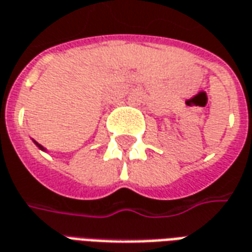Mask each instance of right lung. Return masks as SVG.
<instances>
[{
    "mask_svg": "<svg viewBox=\"0 0 252 252\" xmlns=\"http://www.w3.org/2000/svg\"><path fill=\"white\" fill-rule=\"evenodd\" d=\"M36 144H38V143H36ZM38 146H39V147H40V149H43V147H42V146H40V144H38Z\"/></svg>",
    "mask_w": 252,
    "mask_h": 252,
    "instance_id": "add662e5",
    "label": "right lung"
}]
</instances>
